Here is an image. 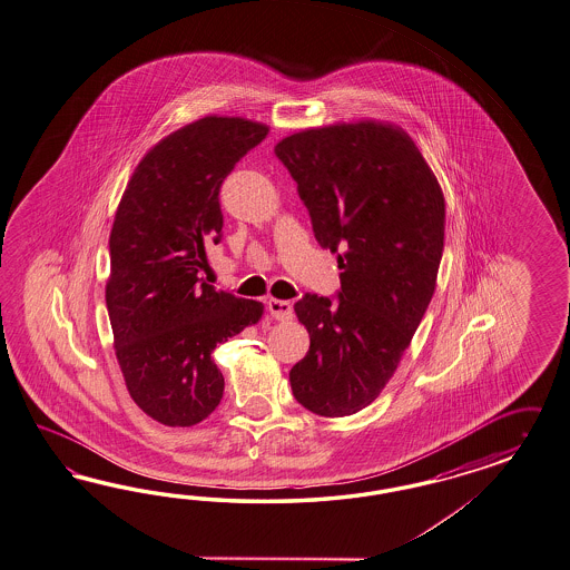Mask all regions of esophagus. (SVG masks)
Instances as JSON below:
<instances>
[{
	"instance_id": "34e87169",
	"label": "esophagus",
	"mask_w": 570,
	"mask_h": 570,
	"mask_svg": "<svg viewBox=\"0 0 570 570\" xmlns=\"http://www.w3.org/2000/svg\"><path fill=\"white\" fill-rule=\"evenodd\" d=\"M267 311L272 313V317L277 322H288L293 320V303L291 301H277V298H269L267 301Z\"/></svg>"
}]
</instances>
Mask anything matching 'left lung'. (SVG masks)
<instances>
[{
    "label": "left lung",
    "mask_w": 570,
    "mask_h": 570,
    "mask_svg": "<svg viewBox=\"0 0 570 570\" xmlns=\"http://www.w3.org/2000/svg\"><path fill=\"white\" fill-rule=\"evenodd\" d=\"M274 151L340 267L338 301L307 293L294 305L311 336L291 370L294 399L315 415H354L380 396L428 311L444 250V195L394 124L307 128Z\"/></svg>",
    "instance_id": "1"
}]
</instances>
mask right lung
Returning a JSON list of instances; mask_svg holds the SVG:
<instances>
[{
  "mask_svg": "<svg viewBox=\"0 0 570 570\" xmlns=\"http://www.w3.org/2000/svg\"><path fill=\"white\" fill-rule=\"evenodd\" d=\"M269 128L205 116L140 159L109 234L106 286L116 358L130 399L169 428L216 411L224 377L212 353L263 315L259 301L212 286L207 253L222 240L219 186Z\"/></svg>",
  "mask_w": 570,
  "mask_h": 570,
  "instance_id": "right-lung-1",
  "label": "right lung"
}]
</instances>
